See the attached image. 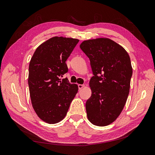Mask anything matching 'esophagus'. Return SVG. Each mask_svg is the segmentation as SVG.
I'll list each match as a JSON object with an SVG mask.
<instances>
[{
    "mask_svg": "<svg viewBox=\"0 0 155 155\" xmlns=\"http://www.w3.org/2000/svg\"><path fill=\"white\" fill-rule=\"evenodd\" d=\"M84 87H85V85H81V84H79L78 85V88L79 90H81Z\"/></svg>",
    "mask_w": 155,
    "mask_h": 155,
    "instance_id": "34e87169",
    "label": "esophagus"
}]
</instances>
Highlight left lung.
Segmentation results:
<instances>
[{
	"label": "left lung",
	"instance_id": "8db88e82",
	"mask_svg": "<svg viewBox=\"0 0 155 155\" xmlns=\"http://www.w3.org/2000/svg\"><path fill=\"white\" fill-rule=\"evenodd\" d=\"M80 48L90 59L94 74L89 82L92 95L85 105L87 118L95 125H108L119 116L127 100L133 74L130 57L108 38L84 41Z\"/></svg>",
	"mask_w": 155,
	"mask_h": 155
}]
</instances>
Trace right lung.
Instances as JSON below:
<instances>
[{"mask_svg": "<svg viewBox=\"0 0 155 155\" xmlns=\"http://www.w3.org/2000/svg\"><path fill=\"white\" fill-rule=\"evenodd\" d=\"M79 40L54 37L35 50L29 64L28 86L31 104L42 120L50 124L61 121L78 91L67 78L66 61Z\"/></svg>", "mask_w": 155, "mask_h": 155, "instance_id": "add662e5", "label": "right lung"}]
</instances>
